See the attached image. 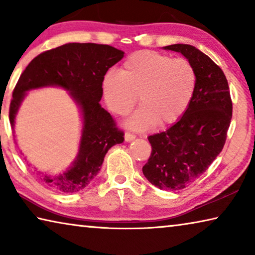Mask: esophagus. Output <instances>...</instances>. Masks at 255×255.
Listing matches in <instances>:
<instances>
[{
    "instance_id": "obj_1",
    "label": "esophagus",
    "mask_w": 255,
    "mask_h": 255,
    "mask_svg": "<svg viewBox=\"0 0 255 255\" xmlns=\"http://www.w3.org/2000/svg\"><path fill=\"white\" fill-rule=\"evenodd\" d=\"M135 138H136V136L132 135V133H130V132L125 133V140H126V141H131V140L135 139Z\"/></svg>"
}]
</instances>
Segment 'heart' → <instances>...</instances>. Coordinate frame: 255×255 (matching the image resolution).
Wrapping results in <instances>:
<instances>
[{"label": "heart", "instance_id": "obj_1", "mask_svg": "<svg viewBox=\"0 0 255 255\" xmlns=\"http://www.w3.org/2000/svg\"><path fill=\"white\" fill-rule=\"evenodd\" d=\"M197 75L189 60L152 50L129 56L122 73L109 71L103 77V96L109 109L125 116L136 105L141 107L127 120L133 130H146L155 124L178 122L195 94Z\"/></svg>", "mask_w": 255, "mask_h": 255}]
</instances>
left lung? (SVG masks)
I'll return each mask as SVG.
<instances>
[{
  "mask_svg": "<svg viewBox=\"0 0 255 255\" xmlns=\"http://www.w3.org/2000/svg\"><path fill=\"white\" fill-rule=\"evenodd\" d=\"M163 48L189 60L197 75L196 90L182 117L165 131L148 137L152 153L143 173L158 189L176 191L199 178L222 152L233 107L226 76L213 59L191 45Z\"/></svg>",
  "mask_w": 255,
  "mask_h": 255,
  "instance_id": "left-lung-1",
  "label": "left lung"
}]
</instances>
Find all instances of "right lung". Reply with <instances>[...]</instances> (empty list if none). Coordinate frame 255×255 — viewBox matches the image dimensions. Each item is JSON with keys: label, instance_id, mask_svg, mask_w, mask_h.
I'll return each mask as SVG.
<instances>
[{"label": "right lung", "instance_id": "obj_1", "mask_svg": "<svg viewBox=\"0 0 255 255\" xmlns=\"http://www.w3.org/2000/svg\"><path fill=\"white\" fill-rule=\"evenodd\" d=\"M124 54L109 45L70 42L34 57L15 85L8 112L13 130L19 108L31 90L62 88L80 108L82 131L76 158L64 173L42 178L56 191L73 193L84 189L99 173L108 150L124 141V132L99 103L103 77Z\"/></svg>", "mask_w": 255, "mask_h": 255}]
</instances>
